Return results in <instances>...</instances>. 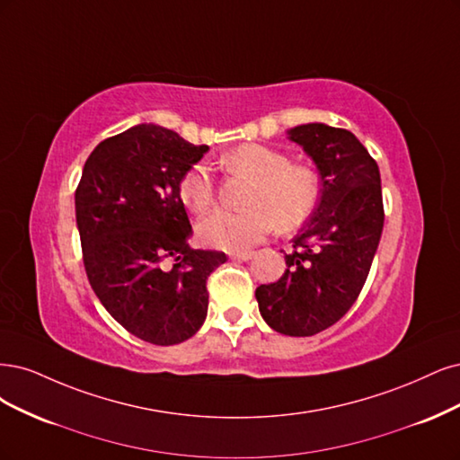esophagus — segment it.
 <instances>
[{
    "label": "esophagus",
    "instance_id": "34e87169",
    "mask_svg": "<svg viewBox=\"0 0 460 460\" xmlns=\"http://www.w3.org/2000/svg\"><path fill=\"white\" fill-rule=\"evenodd\" d=\"M252 256H254V252H252V250H239V252H231V254H229V258L243 260V261L252 260Z\"/></svg>",
    "mask_w": 460,
    "mask_h": 460
}]
</instances>
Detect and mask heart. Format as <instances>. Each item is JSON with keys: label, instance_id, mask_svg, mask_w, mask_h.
I'll use <instances>...</instances> for the list:
<instances>
[{"label": "heart", "instance_id": "obj_1", "mask_svg": "<svg viewBox=\"0 0 460 460\" xmlns=\"http://www.w3.org/2000/svg\"><path fill=\"white\" fill-rule=\"evenodd\" d=\"M229 172H243L254 181L248 187L244 210H216L199 224L206 246L241 250L260 243L275 227L288 231L314 214L319 200V175L305 164H290L288 155L258 143H244L221 158ZM187 208L202 214L216 200V183L206 164L190 166L180 180Z\"/></svg>", "mask_w": 460, "mask_h": 460}]
</instances>
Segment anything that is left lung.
Masks as SVG:
<instances>
[{"instance_id": "obj_1", "label": "left lung", "mask_w": 460, "mask_h": 460, "mask_svg": "<svg viewBox=\"0 0 460 460\" xmlns=\"http://www.w3.org/2000/svg\"><path fill=\"white\" fill-rule=\"evenodd\" d=\"M315 162L321 199L285 254L287 271L256 288L260 314L287 336H314L342 319L365 285L384 227L380 172L351 131L327 124L288 129Z\"/></svg>"}]
</instances>
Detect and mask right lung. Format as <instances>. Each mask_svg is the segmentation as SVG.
Returning a JSON list of instances; mask_svg holds the SVG:
<instances>
[{"label":"right lung","instance_id":"obj_1","mask_svg":"<svg viewBox=\"0 0 460 460\" xmlns=\"http://www.w3.org/2000/svg\"><path fill=\"white\" fill-rule=\"evenodd\" d=\"M208 153L175 131L133 126L101 141L76 189L84 265L101 304L145 342L173 346L208 314L206 280L224 252L189 246L183 173Z\"/></svg>","mask_w":460,"mask_h":460}]
</instances>
